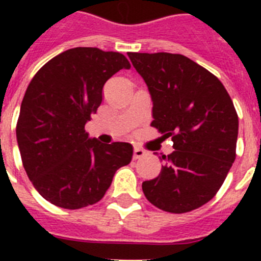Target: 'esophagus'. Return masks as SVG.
<instances>
[{
	"mask_svg": "<svg viewBox=\"0 0 261 261\" xmlns=\"http://www.w3.org/2000/svg\"><path fill=\"white\" fill-rule=\"evenodd\" d=\"M145 150L140 149V147H135V150H133V159H140L145 155Z\"/></svg>",
	"mask_w": 261,
	"mask_h": 261,
	"instance_id": "34e87169",
	"label": "esophagus"
}]
</instances>
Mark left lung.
I'll return each mask as SVG.
<instances>
[{
    "instance_id": "left-lung-1",
    "label": "left lung",
    "mask_w": 261,
    "mask_h": 261,
    "mask_svg": "<svg viewBox=\"0 0 261 261\" xmlns=\"http://www.w3.org/2000/svg\"><path fill=\"white\" fill-rule=\"evenodd\" d=\"M153 100L151 126L171 137L161 174L142 183L146 199L170 213H187L213 199L235 161L238 115L211 71L176 53L129 52Z\"/></svg>"
}]
</instances>
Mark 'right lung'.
I'll list each match as a JSON object with an SVG mask.
<instances>
[{"instance_id": "right-lung-1", "label": "right lung", "mask_w": 261, "mask_h": 261, "mask_svg": "<svg viewBox=\"0 0 261 261\" xmlns=\"http://www.w3.org/2000/svg\"><path fill=\"white\" fill-rule=\"evenodd\" d=\"M129 68L121 53L78 47L49 60L30 82L17 141L27 176L50 204L64 209L95 204L117 168L132 161L130 144H100L85 130L107 80Z\"/></svg>"}]
</instances>
